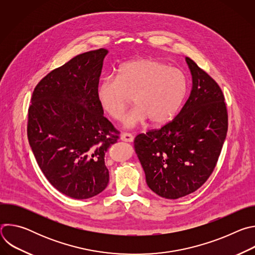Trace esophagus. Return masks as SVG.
<instances>
[{"label":"esophagus","instance_id":"esophagus-1","mask_svg":"<svg viewBox=\"0 0 255 255\" xmlns=\"http://www.w3.org/2000/svg\"><path fill=\"white\" fill-rule=\"evenodd\" d=\"M121 140L125 142H132L134 140V137L130 133H122L121 134Z\"/></svg>","mask_w":255,"mask_h":255}]
</instances>
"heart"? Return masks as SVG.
Segmentation results:
<instances>
[{"label": "heart", "instance_id": "1", "mask_svg": "<svg viewBox=\"0 0 255 255\" xmlns=\"http://www.w3.org/2000/svg\"><path fill=\"white\" fill-rule=\"evenodd\" d=\"M188 90L185 75L153 58L124 63L116 78L104 79L97 89V99L106 114L121 120L132 98L136 107L123 119L126 128L150 120L163 124L172 119Z\"/></svg>", "mask_w": 255, "mask_h": 255}]
</instances>
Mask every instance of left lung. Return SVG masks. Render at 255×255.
Returning a JSON list of instances; mask_svg holds the SVG:
<instances>
[{"label": "left lung", "instance_id": "1", "mask_svg": "<svg viewBox=\"0 0 255 255\" xmlns=\"http://www.w3.org/2000/svg\"><path fill=\"white\" fill-rule=\"evenodd\" d=\"M191 95L176 117L160 129L141 133L135 152L147 186L158 196L175 200L194 193L212 174L228 130L222 90L189 57Z\"/></svg>", "mask_w": 255, "mask_h": 255}]
</instances>
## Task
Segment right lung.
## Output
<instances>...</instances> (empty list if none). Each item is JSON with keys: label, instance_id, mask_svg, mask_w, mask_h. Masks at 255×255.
<instances>
[{"label": "right lung", "instance_id": "1", "mask_svg": "<svg viewBox=\"0 0 255 255\" xmlns=\"http://www.w3.org/2000/svg\"><path fill=\"white\" fill-rule=\"evenodd\" d=\"M107 53L88 51L50 71L35 87L28 109L27 135L36 161L49 183L72 199L106 189L105 154L119 139L97 99Z\"/></svg>", "mask_w": 255, "mask_h": 255}]
</instances>
